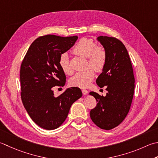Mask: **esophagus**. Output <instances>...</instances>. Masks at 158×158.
Segmentation results:
<instances>
[{"instance_id":"34e87169","label":"esophagus","mask_w":158,"mask_h":158,"mask_svg":"<svg viewBox=\"0 0 158 158\" xmlns=\"http://www.w3.org/2000/svg\"><path fill=\"white\" fill-rule=\"evenodd\" d=\"M82 93H83V95H86V94H87L88 93V92L87 89H82Z\"/></svg>"}]
</instances>
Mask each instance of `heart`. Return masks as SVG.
<instances>
[{"mask_svg":"<svg viewBox=\"0 0 158 158\" xmlns=\"http://www.w3.org/2000/svg\"><path fill=\"white\" fill-rule=\"evenodd\" d=\"M74 53L83 57H88V66H90L96 72L101 73L106 67L107 60V54L104 46L96 45L92 38H82L73 48ZM58 64L61 70L66 75H71V68L69 55L63 52L59 57ZM92 69L76 73L71 77L69 83L71 86L81 88H88L94 77V72Z\"/></svg>","mask_w":158,"mask_h":158,"instance_id":"obj_1","label":"heart"}]
</instances>
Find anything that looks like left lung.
<instances>
[{
	"mask_svg": "<svg viewBox=\"0 0 158 158\" xmlns=\"http://www.w3.org/2000/svg\"><path fill=\"white\" fill-rule=\"evenodd\" d=\"M97 39L106 48L107 60L97 84L101 88L106 86L107 93L103 97L89 92L97 100L89 116L98 127L110 130L127 115L134 97L135 79L130 57L123 42L114 37L99 36Z\"/></svg>",
	"mask_w": 158,
	"mask_h": 158,
	"instance_id": "8db88e82",
	"label": "left lung"
}]
</instances>
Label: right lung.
Wrapping results in <instances>:
<instances>
[{"label":"right lung","mask_w":158,"mask_h":158,"mask_svg":"<svg viewBox=\"0 0 158 158\" xmlns=\"http://www.w3.org/2000/svg\"><path fill=\"white\" fill-rule=\"evenodd\" d=\"M77 36H40L29 46L20 66L21 99L33 122L46 130L55 129L66 119L74 102L81 97L79 88H68L55 97L52 88L64 86L66 77L59 57L75 44Z\"/></svg>","instance_id":"right-lung-1"}]
</instances>
